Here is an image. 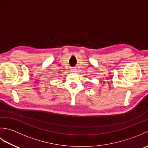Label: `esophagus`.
<instances>
[{
	"label": "esophagus",
	"instance_id": "esophagus-1",
	"mask_svg": "<svg viewBox=\"0 0 148 148\" xmlns=\"http://www.w3.org/2000/svg\"><path fill=\"white\" fill-rule=\"evenodd\" d=\"M71 70L72 71H76V69H75L74 67H71Z\"/></svg>",
	"mask_w": 148,
	"mask_h": 148
}]
</instances>
